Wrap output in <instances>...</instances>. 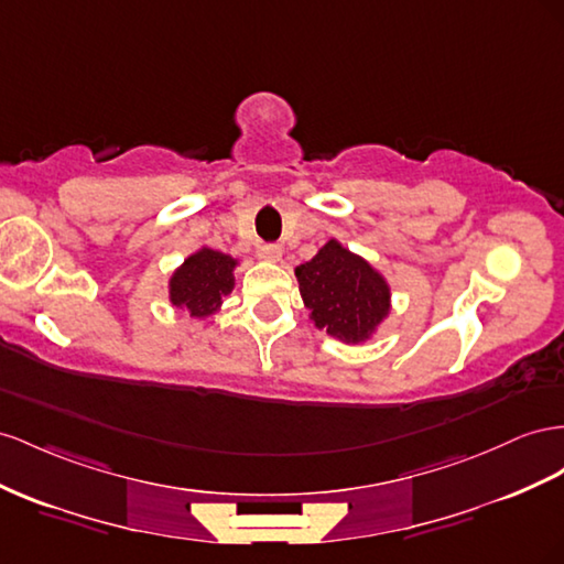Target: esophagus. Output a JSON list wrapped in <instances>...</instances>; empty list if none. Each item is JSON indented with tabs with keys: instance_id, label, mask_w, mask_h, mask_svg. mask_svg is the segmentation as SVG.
I'll list each match as a JSON object with an SVG mask.
<instances>
[{
	"instance_id": "esophagus-1",
	"label": "esophagus",
	"mask_w": 564,
	"mask_h": 564,
	"mask_svg": "<svg viewBox=\"0 0 564 564\" xmlns=\"http://www.w3.org/2000/svg\"><path fill=\"white\" fill-rule=\"evenodd\" d=\"M261 258H265V261H270V263L282 261V247L280 245H263Z\"/></svg>"
}]
</instances>
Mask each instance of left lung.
<instances>
[{"mask_svg":"<svg viewBox=\"0 0 564 564\" xmlns=\"http://www.w3.org/2000/svg\"><path fill=\"white\" fill-rule=\"evenodd\" d=\"M311 323L341 344L370 341L391 313V284L368 258L329 239L294 268Z\"/></svg>","mask_w":564,"mask_h":564,"instance_id":"8db88e82","label":"left lung"}]
</instances>
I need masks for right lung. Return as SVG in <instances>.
<instances>
[{
  "instance_id": "right-lung-1",
  "label": "right lung",
  "mask_w": 564,
  "mask_h": 564,
  "mask_svg": "<svg viewBox=\"0 0 564 564\" xmlns=\"http://www.w3.org/2000/svg\"><path fill=\"white\" fill-rule=\"evenodd\" d=\"M239 258L202 245L169 278V301L194 319L218 315L223 299L232 294Z\"/></svg>"
}]
</instances>
